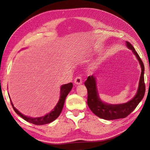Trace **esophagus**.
Masks as SVG:
<instances>
[{
  "label": "esophagus",
  "instance_id": "34e87169",
  "mask_svg": "<svg viewBox=\"0 0 150 150\" xmlns=\"http://www.w3.org/2000/svg\"><path fill=\"white\" fill-rule=\"evenodd\" d=\"M82 77H81V76H77V77H76L75 79V80H74V82H75V84H77V85H79V84H82Z\"/></svg>",
  "mask_w": 150,
  "mask_h": 150
}]
</instances>
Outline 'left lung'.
Here are the masks:
<instances>
[{"label": "left lung", "mask_w": 150, "mask_h": 150, "mask_svg": "<svg viewBox=\"0 0 150 150\" xmlns=\"http://www.w3.org/2000/svg\"><path fill=\"white\" fill-rule=\"evenodd\" d=\"M126 46L133 51L140 65L141 66V75L140 77L139 85L137 92L135 97L128 103L120 104H109L102 102L98 97L97 90L96 81L93 75L89 76L85 81L84 85L88 90V105L95 115L105 120H115L126 117L134 110L140 102L144 97L146 86L144 83V66L134 47L129 42L126 41Z\"/></svg>", "instance_id": "obj_1"}]
</instances>
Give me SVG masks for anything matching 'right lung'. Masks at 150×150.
Here are the masks:
<instances>
[{
  "label": "right lung",
  "instance_id": "1",
  "mask_svg": "<svg viewBox=\"0 0 150 150\" xmlns=\"http://www.w3.org/2000/svg\"><path fill=\"white\" fill-rule=\"evenodd\" d=\"M73 88V84L71 82H69L68 84H64L62 85L61 88H60V97L59 98V100L57 103V106L54 108V110H52L50 113H47L46 115L37 118H31L28 117L24 115L23 114L19 112V111L16 109L14 107L13 104L11 100V106L13 108L14 111L17 113L19 116H21L22 119H24L25 120H26L27 122H29L30 123H32L35 125H43V124H48L53 122V120H55L57 117L59 116V115L61 113L62 110V108L64 106V104L65 99L67 97V95H68L69 91Z\"/></svg>",
  "mask_w": 150,
  "mask_h": 150
}]
</instances>
